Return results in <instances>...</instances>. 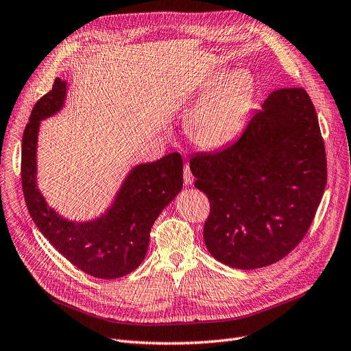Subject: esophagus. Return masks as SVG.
Instances as JSON below:
<instances>
[{
	"label": "esophagus",
	"mask_w": 351,
	"mask_h": 351,
	"mask_svg": "<svg viewBox=\"0 0 351 351\" xmlns=\"http://www.w3.org/2000/svg\"><path fill=\"white\" fill-rule=\"evenodd\" d=\"M184 182H185V185H192L193 184V176H192L189 166H185V169H184Z\"/></svg>",
	"instance_id": "esophagus-1"
}]
</instances>
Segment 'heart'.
Masks as SVG:
<instances>
[{
    "mask_svg": "<svg viewBox=\"0 0 351 351\" xmlns=\"http://www.w3.org/2000/svg\"><path fill=\"white\" fill-rule=\"evenodd\" d=\"M256 97V81L245 69L218 71L189 101L186 133L197 147L223 150L244 132Z\"/></svg>",
    "mask_w": 351,
    "mask_h": 351,
    "instance_id": "b5f03b06",
    "label": "heart"
}]
</instances>
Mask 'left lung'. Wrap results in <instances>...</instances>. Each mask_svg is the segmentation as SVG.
<instances>
[{
    "instance_id": "obj_1",
    "label": "left lung",
    "mask_w": 351,
    "mask_h": 351,
    "mask_svg": "<svg viewBox=\"0 0 351 351\" xmlns=\"http://www.w3.org/2000/svg\"><path fill=\"white\" fill-rule=\"evenodd\" d=\"M189 166L211 204V256L244 270L280 261L306 234L327 184L313 101L302 88L274 90L236 143L192 156Z\"/></svg>"
}]
</instances>
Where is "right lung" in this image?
I'll return each mask as SVG.
<instances>
[{
    "label": "right lung",
    "instance_id": "add662e5",
    "mask_svg": "<svg viewBox=\"0 0 351 351\" xmlns=\"http://www.w3.org/2000/svg\"><path fill=\"white\" fill-rule=\"evenodd\" d=\"M68 82L59 77L36 102L21 146V182L25 204L36 227L77 269L99 279L132 274L145 261L150 230L160 213L184 186L179 153L138 163L127 172L107 210L86 221L60 215L37 186V143L40 124L66 104Z\"/></svg>",
    "mask_w": 351,
    "mask_h": 351
}]
</instances>
